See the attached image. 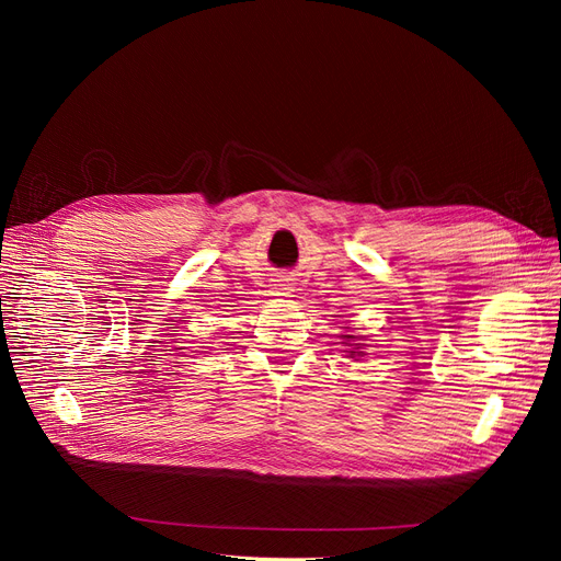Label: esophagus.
Masks as SVG:
<instances>
[{
	"instance_id": "obj_1",
	"label": "esophagus",
	"mask_w": 561,
	"mask_h": 561,
	"mask_svg": "<svg viewBox=\"0 0 561 561\" xmlns=\"http://www.w3.org/2000/svg\"><path fill=\"white\" fill-rule=\"evenodd\" d=\"M276 295H290V287H287V283H280L278 287H276Z\"/></svg>"
}]
</instances>
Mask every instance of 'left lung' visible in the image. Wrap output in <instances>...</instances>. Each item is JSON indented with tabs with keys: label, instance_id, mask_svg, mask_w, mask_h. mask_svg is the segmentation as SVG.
<instances>
[{
	"label": "left lung",
	"instance_id": "8db88e82",
	"mask_svg": "<svg viewBox=\"0 0 561 561\" xmlns=\"http://www.w3.org/2000/svg\"><path fill=\"white\" fill-rule=\"evenodd\" d=\"M344 339H346V342H353V339H355V336H353V334H344ZM346 342H344V344H346ZM351 346H355V348H360V344H351ZM348 353H351V358H353V355H363V351H348Z\"/></svg>",
	"mask_w": 561,
	"mask_h": 561
}]
</instances>
